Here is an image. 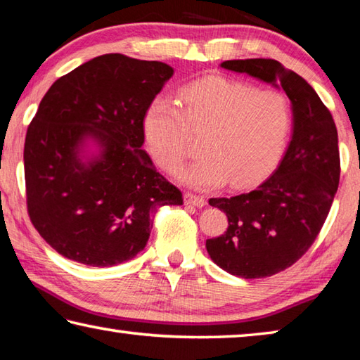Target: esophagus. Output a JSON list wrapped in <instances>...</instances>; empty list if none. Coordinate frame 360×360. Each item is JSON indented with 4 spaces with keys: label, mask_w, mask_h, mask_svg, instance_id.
Wrapping results in <instances>:
<instances>
[{
    "label": "esophagus",
    "mask_w": 360,
    "mask_h": 360,
    "mask_svg": "<svg viewBox=\"0 0 360 360\" xmlns=\"http://www.w3.org/2000/svg\"><path fill=\"white\" fill-rule=\"evenodd\" d=\"M184 198H186V203L187 205L197 206V208H203V206L206 205V198L202 197V195H197V193H192V192H186Z\"/></svg>",
    "instance_id": "obj_1"
}]
</instances>
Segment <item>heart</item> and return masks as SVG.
<instances>
[{"mask_svg": "<svg viewBox=\"0 0 360 360\" xmlns=\"http://www.w3.org/2000/svg\"><path fill=\"white\" fill-rule=\"evenodd\" d=\"M182 109L155 98L144 115V136L158 167L178 173L204 135L205 154L182 178L193 187H217L225 181L248 187L271 172L288 146L292 108L281 90L222 76H208L181 90Z\"/></svg>", "mask_w": 360, "mask_h": 360, "instance_id": "1", "label": "heart"}]
</instances>
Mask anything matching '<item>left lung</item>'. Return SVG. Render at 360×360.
Masks as SVG:
<instances>
[{
	"instance_id": "8db88e82",
	"label": "left lung",
	"mask_w": 360,
	"mask_h": 360,
	"mask_svg": "<svg viewBox=\"0 0 360 360\" xmlns=\"http://www.w3.org/2000/svg\"><path fill=\"white\" fill-rule=\"evenodd\" d=\"M221 66L278 82L292 103L294 131L275 173L248 193L210 198L229 219L224 235L206 240L212 262L230 275L266 278L294 265L318 238L340 182L338 133L311 85L276 60H227Z\"/></svg>"
}]
</instances>
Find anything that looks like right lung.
I'll return each mask as SVG.
<instances>
[{
    "mask_svg": "<svg viewBox=\"0 0 360 360\" xmlns=\"http://www.w3.org/2000/svg\"><path fill=\"white\" fill-rule=\"evenodd\" d=\"M173 68L106 53L58 77L30 122L27 210L39 235L63 257L111 266L143 251L160 206L182 205V192L141 149L144 115ZM85 137L101 154L78 157Z\"/></svg>",
    "mask_w": 360,
    "mask_h": 360,
    "instance_id": "add662e5",
    "label": "right lung"
}]
</instances>
